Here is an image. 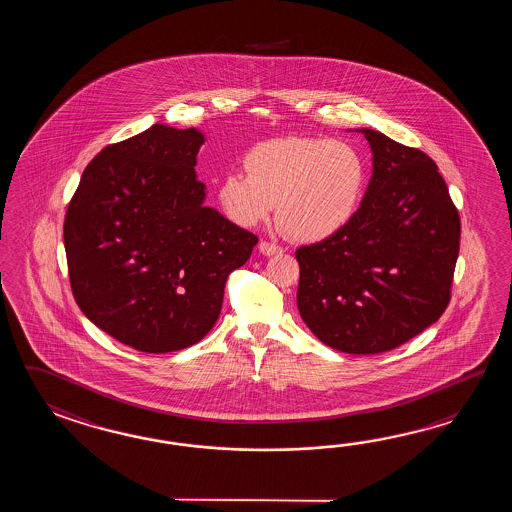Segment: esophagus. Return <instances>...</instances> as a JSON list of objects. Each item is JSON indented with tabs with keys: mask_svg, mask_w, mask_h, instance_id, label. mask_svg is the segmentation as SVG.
<instances>
[{
	"mask_svg": "<svg viewBox=\"0 0 512 512\" xmlns=\"http://www.w3.org/2000/svg\"><path fill=\"white\" fill-rule=\"evenodd\" d=\"M260 252L265 254V256H272V254H280V252H283V249L280 245L271 243V241H260Z\"/></svg>",
	"mask_w": 512,
	"mask_h": 512,
	"instance_id": "1",
	"label": "esophagus"
}]
</instances>
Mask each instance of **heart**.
<instances>
[{"instance_id": "obj_1", "label": "heart", "mask_w": 512, "mask_h": 512, "mask_svg": "<svg viewBox=\"0 0 512 512\" xmlns=\"http://www.w3.org/2000/svg\"><path fill=\"white\" fill-rule=\"evenodd\" d=\"M245 172L229 170L216 185L223 214L256 227L278 203V221L300 241H324L357 218L368 161L342 139L283 137L258 142L245 153Z\"/></svg>"}]
</instances>
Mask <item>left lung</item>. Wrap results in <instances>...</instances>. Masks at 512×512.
<instances>
[{"label": "left lung", "instance_id": "1", "mask_svg": "<svg viewBox=\"0 0 512 512\" xmlns=\"http://www.w3.org/2000/svg\"><path fill=\"white\" fill-rule=\"evenodd\" d=\"M357 218L296 251L298 311L329 348L373 355L401 346L445 313L461 223L445 179L425 152L381 131Z\"/></svg>", "mask_w": 512, "mask_h": 512}]
</instances>
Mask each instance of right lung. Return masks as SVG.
Instances as JSON below:
<instances>
[{
  "instance_id": "right-lung-1",
  "label": "right lung",
  "mask_w": 512,
  "mask_h": 512,
  "mask_svg": "<svg viewBox=\"0 0 512 512\" xmlns=\"http://www.w3.org/2000/svg\"><path fill=\"white\" fill-rule=\"evenodd\" d=\"M201 131L153 124L87 164L64 221L82 313L144 353L190 348L219 318L225 283L258 238L205 207Z\"/></svg>"
}]
</instances>
